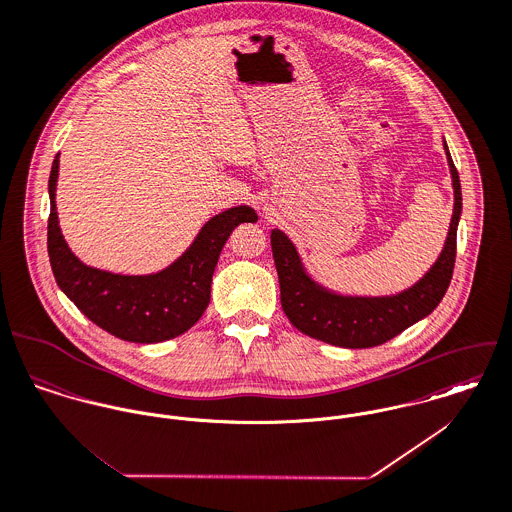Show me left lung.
Masks as SVG:
<instances>
[{
    "instance_id": "8db88e82",
    "label": "left lung",
    "mask_w": 512,
    "mask_h": 512,
    "mask_svg": "<svg viewBox=\"0 0 512 512\" xmlns=\"http://www.w3.org/2000/svg\"><path fill=\"white\" fill-rule=\"evenodd\" d=\"M443 149L453 184V216L449 232L433 266L409 288L383 296L341 294L318 282L286 232L270 234L274 264L280 280L282 308L302 334L347 349L375 347L399 336L409 326L427 318L443 300L455 266L457 226L463 212L461 180L453 165L447 141Z\"/></svg>"
}]
</instances>
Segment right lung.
<instances>
[{
	"instance_id": "right-lung-1",
	"label": "right lung",
	"mask_w": 512,
	"mask_h": 512,
	"mask_svg": "<svg viewBox=\"0 0 512 512\" xmlns=\"http://www.w3.org/2000/svg\"><path fill=\"white\" fill-rule=\"evenodd\" d=\"M57 176L59 155L49 174L47 224L55 282L93 324L119 340L159 343L190 330L210 302L212 274L228 236L238 224L258 220L252 206H232L214 214L167 268L153 274H113L87 266L67 246L57 218Z\"/></svg>"
}]
</instances>
